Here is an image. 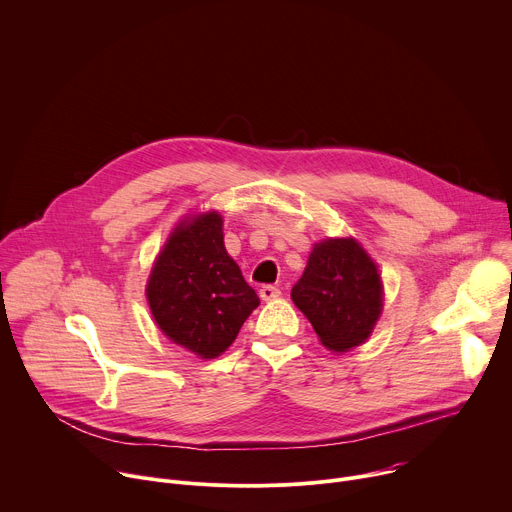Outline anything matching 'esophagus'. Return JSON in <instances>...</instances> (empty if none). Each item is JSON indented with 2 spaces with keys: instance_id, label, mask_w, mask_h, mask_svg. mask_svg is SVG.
<instances>
[{
  "instance_id": "34e87169",
  "label": "esophagus",
  "mask_w": 512,
  "mask_h": 512,
  "mask_svg": "<svg viewBox=\"0 0 512 512\" xmlns=\"http://www.w3.org/2000/svg\"><path fill=\"white\" fill-rule=\"evenodd\" d=\"M279 287H275V285H263L261 289H259V296H261V300H265V302H269V300H275V298H279Z\"/></svg>"
}]
</instances>
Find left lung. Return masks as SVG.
Wrapping results in <instances>:
<instances>
[{
    "label": "left lung",
    "mask_w": 512,
    "mask_h": 512,
    "mask_svg": "<svg viewBox=\"0 0 512 512\" xmlns=\"http://www.w3.org/2000/svg\"><path fill=\"white\" fill-rule=\"evenodd\" d=\"M291 300L326 348L346 352L371 336L383 308V283L354 239H328L310 253Z\"/></svg>",
    "instance_id": "8db88e82"
}]
</instances>
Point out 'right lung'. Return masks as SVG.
I'll return each instance as SVG.
<instances>
[{
    "mask_svg": "<svg viewBox=\"0 0 512 512\" xmlns=\"http://www.w3.org/2000/svg\"><path fill=\"white\" fill-rule=\"evenodd\" d=\"M216 212L182 221L160 253L148 302L160 330L202 358L225 352L259 306L255 289L229 257Z\"/></svg>",
    "mask_w": 512,
    "mask_h": 512,
    "instance_id": "1",
    "label": "right lung"
}]
</instances>
